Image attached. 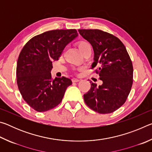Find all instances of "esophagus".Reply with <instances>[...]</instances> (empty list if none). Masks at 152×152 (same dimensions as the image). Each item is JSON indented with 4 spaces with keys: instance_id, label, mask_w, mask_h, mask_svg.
I'll list each match as a JSON object with an SVG mask.
<instances>
[{
    "instance_id": "34e87169",
    "label": "esophagus",
    "mask_w": 152,
    "mask_h": 152,
    "mask_svg": "<svg viewBox=\"0 0 152 152\" xmlns=\"http://www.w3.org/2000/svg\"><path fill=\"white\" fill-rule=\"evenodd\" d=\"M72 82H79L80 81V80L79 79H78V78H72Z\"/></svg>"
}]
</instances>
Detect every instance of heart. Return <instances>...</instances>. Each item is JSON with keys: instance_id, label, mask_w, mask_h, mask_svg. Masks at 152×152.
<instances>
[{"instance_id": "b5f03b06", "label": "heart", "mask_w": 152, "mask_h": 152, "mask_svg": "<svg viewBox=\"0 0 152 152\" xmlns=\"http://www.w3.org/2000/svg\"><path fill=\"white\" fill-rule=\"evenodd\" d=\"M78 47L79 48L80 52L82 53L84 51H86V50H88L89 48H91V45L89 44L88 42H84V41H82V42H80L78 43Z\"/></svg>"}]
</instances>
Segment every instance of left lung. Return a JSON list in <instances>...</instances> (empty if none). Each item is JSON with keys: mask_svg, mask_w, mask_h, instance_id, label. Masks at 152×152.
<instances>
[{"mask_svg": "<svg viewBox=\"0 0 152 152\" xmlns=\"http://www.w3.org/2000/svg\"><path fill=\"white\" fill-rule=\"evenodd\" d=\"M82 37L91 43L94 51L92 68L98 66V86L90 82L91 88L84 94L88 107L101 114L115 111L125 103L132 89L133 69L132 60L121 40L99 29H79Z\"/></svg>", "mask_w": 152, "mask_h": 152, "instance_id": "1", "label": "left lung"}]
</instances>
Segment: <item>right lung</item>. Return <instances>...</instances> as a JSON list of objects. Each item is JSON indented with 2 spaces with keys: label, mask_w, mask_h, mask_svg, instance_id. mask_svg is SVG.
<instances>
[{
  "label": "right lung",
  "mask_w": 152,
  "mask_h": 152,
  "mask_svg": "<svg viewBox=\"0 0 152 152\" xmlns=\"http://www.w3.org/2000/svg\"><path fill=\"white\" fill-rule=\"evenodd\" d=\"M76 29L48 31L31 38L20 51L17 64L18 88L25 101L38 112L52 109L62 101L70 79L51 78L52 61L78 37Z\"/></svg>",
  "instance_id": "right-lung-1"
}]
</instances>
